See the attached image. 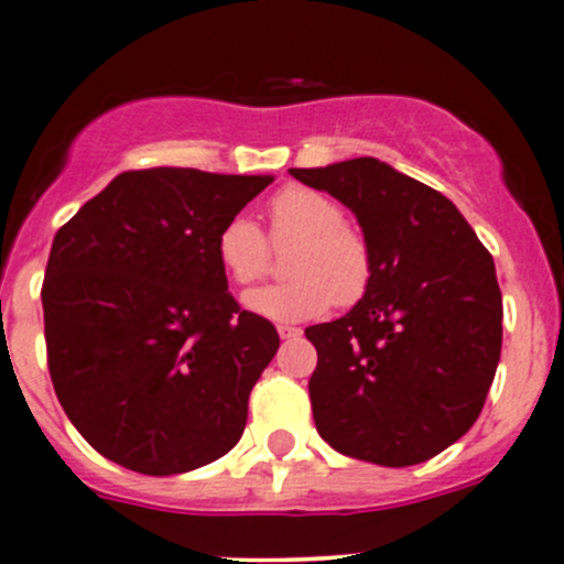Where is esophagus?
Returning <instances> with one entry per match:
<instances>
[{
	"label": "esophagus",
	"instance_id": "1",
	"mask_svg": "<svg viewBox=\"0 0 564 564\" xmlns=\"http://www.w3.org/2000/svg\"><path fill=\"white\" fill-rule=\"evenodd\" d=\"M278 335H281L283 340H294V338H300V335H303V329L289 327V324H281V327H278Z\"/></svg>",
	"mask_w": 564,
	"mask_h": 564
}]
</instances>
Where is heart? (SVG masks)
<instances>
[{
	"mask_svg": "<svg viewBox=\"0 0 564 564\" xmlns=\"http://www.w3.org/2000/svg\"><path fill=\"white\" fill-rule=\"evenodd\" d=\"M272 246H292L286 275L292 281L261 286L242 297L250 314L278 324L311 322L329 305L349 308L366 294L371 281V250L346 226L338 202L311 187H283L270 204ZM220 267L240 286L259 281L270 270V248L248 215L226 220L215 240Z\"/></svg>",
	"mask_w": 564,
	"mask_h": 564,
	"instance_id": "obj_1",
	"label": "heart"
}]
</instances>
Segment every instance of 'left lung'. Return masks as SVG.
I'll use <instances>...</instances> for the list:
<instances>
[{"label": "left lung", "mask_w": 564, "mask_h": 564, "mask_svg": "<svg viewBox=\"0 0 564 564\" xmlns=\"http://www.w3.org/2000/svg\"><path fill=\"white\" fill-rule=\"evenodd\" d=\"M355 213L371 250L360 303L305 329L318 436L382 466L434 458L475 425L502 351L494 259L456 204L377 158L289 169Z\"/></svg>", "instance_id": "left-lung-1"}]
</instances>
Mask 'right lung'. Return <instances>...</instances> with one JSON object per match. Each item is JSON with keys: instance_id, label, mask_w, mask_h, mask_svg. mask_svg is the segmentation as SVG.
Returning <instances> with one entry per match:
<instances>
[{"instance_id": "obj_1", "label": "right lung", "mask_w": 564, "mask_h": 564, "mask_svg": "<svg viewBox=\"0 0 564 564\" xmlns=\"http://www.w3.org/2000/svg\"><path fill=\"white\" fill-rule=\"evenodd\" d=\"M272 174L124 172L54 237L43 281L48 371L78 434L141 475H182L240 442L281 338L240 311L220 226Z\"/></svg>"}]
</instances>
